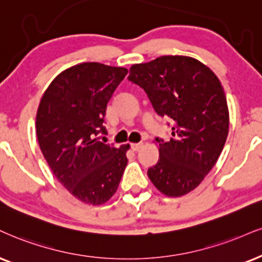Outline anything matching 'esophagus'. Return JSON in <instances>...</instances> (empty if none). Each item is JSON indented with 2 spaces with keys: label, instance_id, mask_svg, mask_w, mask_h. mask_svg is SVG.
Returning a JSON list of instances; mask_svg holds the SVG:
<instances>
[{
  "label": "esophagus",
  "instance_id": "obj_1",
  "mask_svg": "<svg viewBox=\"0 0 262 262\" xmlns=\"http://www.w3.org/2000/svg\"><path fill=\"white\" fill-rule=\"evenodd\" d=\"M142 147H143V143H142V142H140V143H132L131 144V149L134 151H138Z\"/></svg>",
  "mask_w": 262,
  "mask_h": 262
}]
</instances>
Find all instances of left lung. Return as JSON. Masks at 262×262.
<instances>
[{"label": "left lung", "instance_id": "1", "mask_svg": "<svg viewBox=\"0 0 262 262\" xmlns=\"http://www.w3.org/2000/svg\"><path fill=\"white\" fill-rule=\"evenodd\" d=\"M127 79L144 90L158 115L173 122L169 142L157 138L159 160L148 177L163 194H187L214 167L227 138L230 115L220 80L185 56L135 64Z\"/></svg>", "mask_w": 262, "mask_h": 262}]
</instances>
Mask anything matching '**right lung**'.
Here are the masks:
<instances>
[{"instance_id": "right-lung-1", "label": "right lung", "mask_w": 262, "mask_h": 262, "mask_svg": "<svg viewBox=\"0 0 262 262\" xmlns=\"http://www.w3.org/2000/svg\"><path fill=\"white\" fill-rule=\"evenodd\" d=\"M126 68L81 63L64 70L42 96L38 144L54 176L80 202L101 205L114 195L127 165L128 144L105 143L106 104Z\"/></svg>"}]
</instances>
